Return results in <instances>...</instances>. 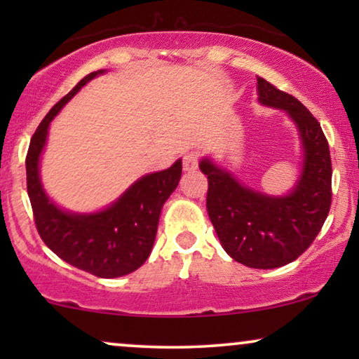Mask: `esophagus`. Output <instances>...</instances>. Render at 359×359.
<instances>
[{"label":"esophagus","mask_w":359,"mask_h":359,"mask_svg":"<svg viewBox=\"0 0 359 359\" xmlns=\"http://www.w3.org/2000/svg\"><path fill=\"white\" fill-rule=\"evenodd\" d=\"M198 166H199V158H198V155L196 154H186L184 155V158H183V170L184 171H194V170H198Z\"/></svg>","instance_id":"obj_1"}]
</instances>
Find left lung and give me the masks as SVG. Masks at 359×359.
I'll list each match as a JSON object with an SVG mask.
<instances>
[{
    "mask_svg": "<svg viewBox=\"0 0 359 359\" xmlns=\"http://www.w3.org/2000/svg\"><path fill=\"white\" fill-rule=\"evenodd\" d=\"M258 102L281 109L296 126L301 171L284 194H268L242 183L227 168L203 156L208 175L205 208L222 248L248 268L273 269L291 263L313 242L332 201L330 150L322 127L301 101L257 78Z\"/></svg>",
    "mask_w": 359,
    "mask_h": 359,
    "instance_id": "8db88e82",
    "label": "left lung"
}]
</instances>
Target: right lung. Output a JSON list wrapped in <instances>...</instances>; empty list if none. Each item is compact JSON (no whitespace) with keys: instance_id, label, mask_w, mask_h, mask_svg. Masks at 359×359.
Returning a JSON list of instances; mask_svg holds the SVG:
<instances>
[{"instance_id":"right-lung-1","label":"right lung","mask_w":359,"mask_h":359,"mask_svg":"<svg viewBox=\"0 0 359 359\" xmlns=\"http://www.w3.org/2000/svg\"><path fill=\"white\" fill-rule=\"evenodd\" d=\"M106 72L90 73L48 111L31 139L26 173L34 219L47 247L63 262L97 278H119L135 271L150 257L161 209L180 183L181 158L170 168L140 176L116 201L93 212L60 208L41 180L50 122L86 83Z\"/></svg>"}]
</instances>
